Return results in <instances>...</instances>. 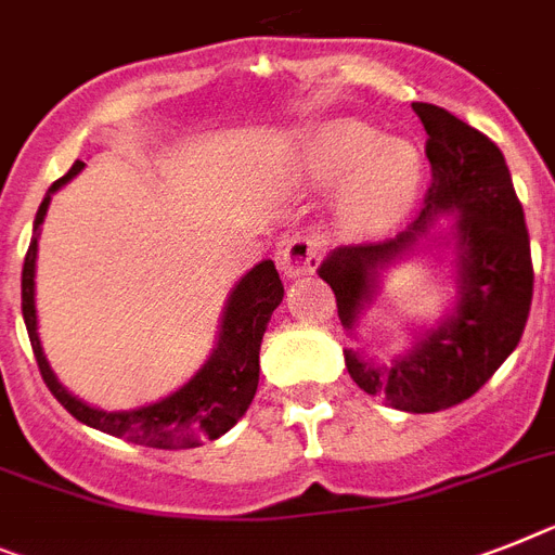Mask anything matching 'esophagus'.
I'll list each match as a JSON object with an SVG mask.
<instances>
[{"label":"esophagus","mask_w":555,"mask_h":555,"mask_svg":"<svg viewBox=\"0 0 555 555\" xmlns=\"http://www.w3.org/2000/svg\"><path fill=\"white\" fill-rule=\"evenodd\" d=\"M321 248H324V242L319 236L301 231V234L291 236L285 248H282V254H279V268L285 270L287 276H305L321 259Z\"/></svg>","instance_id":"34e87169"}]
</instances>
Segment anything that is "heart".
<instances>
[{"instance_id": "obj_1", "label": "heart", "mask_w": 555, "mask_h": 555, "mask_svg": "<svg viewBox=\"0 0 555 555\" xmlns=\"http://www.w3.org/2000/svg\"><path fill=\"white\" fill-rule=\"evenodd\" d=\"M299 171L307 183L338 189L335 214L347 234L372 236L409 211L421 189V157L406 143H384L358 120H330L299 141Z\"/></svg>"}]
</instances>
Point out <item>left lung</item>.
I'll list each match as a JSON object with an SVG mask.
<instances>
[{"instance_id": "obj_1", "label": "left lung", "mask_w": 555, "mask_h": 555, "mask_svg": "<svg viewBox=\"0 0 555 555\" xmlns=\"http://www.w3.org/2000/svg\"><path fill=\"white\" fill-rule=\"evenodd\" d=\"M412 109L428 134L431 163V185L417 220L392 240L335 248L319 276L333 287L341 324L352 327L358 310L372 301L378 268L412 254L437 214H460L463 293L454 315L392 366L344 349L349 378L366 395L386 398L400 412L423 414L472 398L514 352L533 299V262L522 203L500 146L443 106L412 104Z\"/></svg>"}]
</instances>
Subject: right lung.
I'll use <instances>...</instances> for the list:
<instances>
[{"mask_svg": "<svg viewBox=\"0 0 555 555\" xmlns=\"http://www.w3.org/2000/svg\"><path fill=\"white\" fill-rule=\"evenodd\" d=\"M83 169V163L76 160V166L55 180L50 194L62 189L69 177H76ZM50 194L41 199L36 222H33V240L22 268V315H25L27 335H30L33 356L39 364L41 378L53 392V398L67 409L76 421L87 426L106 431L112 437H124L138 446H152V449H175V446H194L217 440L225 435L228 428L248 412L250 400L259 386V347L262 335L268 330V321L273 310L285 296V285L276 273V264L264 259L256 264L248 276L242 279L236 291L228 299L225 315H222L220 344L208 358L206 366L169 398L157 400L152 406L134 409V412H101L64 389L55 380L50 370L48 358L41 352L39 333H36V250H39V228L44 222V214L50 206Z\"/></svg>", "mask_w": 555, "mask_h": 555, "instance_id": "add662e5", "label": "right lung"}]
</instances>
